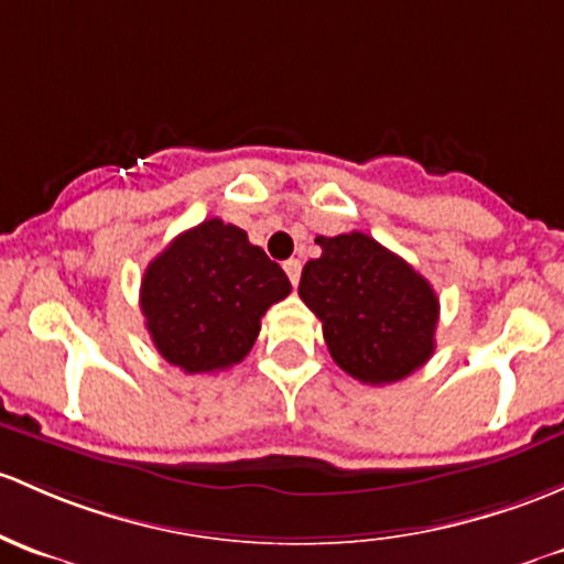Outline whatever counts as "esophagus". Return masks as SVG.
I'll use <instances>...</instances> for the list:
<instances>
[{"instance_id": "obj_1", "label": "esophagus", "mask_w": 564, "mask_h": 564, "mask_svg": "<svg viewBox=\"0 0 564 564\" xmlns=\"http://www.w3.org/2000/svg\"><path fill=\"white\" fill-rule=\"evenodd\" d=\"M283 270H286V275H289V281H292V286H297V283H300V270H302L300 259H289V262H283Z\"/></svg>"}]
</instances>
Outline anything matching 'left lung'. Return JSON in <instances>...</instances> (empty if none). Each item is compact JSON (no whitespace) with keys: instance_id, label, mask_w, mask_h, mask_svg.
<instances>
[{"instance_id":"8db88e82","label":"left lung","mask_w":564,"mask_h":564,"mask_svg":"<svg viewBox=\"0 0 564 564\" xmlns=\"http://www.w3.org/2000/svg\"><path fill=\"white\" fill-rule=\"evenodd\" d=\"M322 257L300 278V297L322 322L337 367L383 387L435 354V289L405 259L365 232L316 237Z\"/></svg>"}]
</instances>
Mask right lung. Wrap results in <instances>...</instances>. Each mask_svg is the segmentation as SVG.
<instances>
[{"label": "right lung", "mask_w": 564, "mask_h": 564, "mask_svg": "<svg viewBox=\"0 0 564 564\" xmlns=\"http://www.w3.org/2000/svg\"><path fill=\"white\" fill-rule=\"evenodd\" d=\"M289 292L281 264L251 246L240 227L207 218L148 264L140 307L156 351L194 376L246 359L267 307Z\"/></svg>", "instance_id": "add662e5"}]
</instances>
